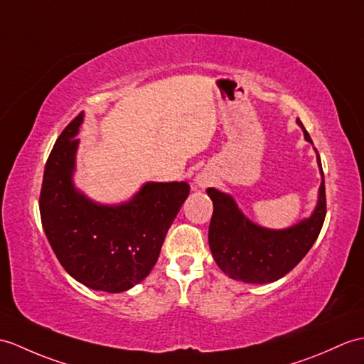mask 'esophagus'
<instances>
[{"label": "esophagus", "mask_w": 364, "mask_h": 364, "mask_svg": "<svg viewBox=\"0 0 364 364\" xmlns=\"http://www.w3.org/2000/svg\"><path fill=\"white\" fill-rule=\"evenodd\" d=\"M193 184H196V188H198V189H205L209 184V180L206 178V176L198 175V176H196V180H193Z\"/></svg>", "instance_id": "esophagus-1"}]
</instances>
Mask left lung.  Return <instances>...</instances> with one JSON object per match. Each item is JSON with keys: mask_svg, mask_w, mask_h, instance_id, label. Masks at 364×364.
<instances>
[{"mask_svg": "<svg viewBox=\"0 0 364 364\" xmlns=\"http://www.w3.org/2000/svg\"><path fill=\"white\" fill-rule=\"evenodd\" d=\"M296 122L304 138L311 142L302 122ZM316 156L323 178L316 208L309 218L287 230H267L252 223L231 196L214 188L206 191L214 205L208 235L209 248L225 274L248 284L274 282L290 273L314 247L326 218L324 173L318 151Z\"/></svg>", "mask_w": 364, "mask_h": 364, "instance_id": "left-lung-1", "label": "left lung"}]
</instances>
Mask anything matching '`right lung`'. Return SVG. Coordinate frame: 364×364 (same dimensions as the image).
<instances>
[{"instance_id": "1", "label": "right lung", "mask_w": 364, "mask_h": 364, "mask_svg": "<svg viewBox=\"0 0 364 364\" xmlns=\"http://www.w3.org/2000/svg\"><path fill=\"white\" fill-rule=\"evenodd\" d=\"M83 113L65 127L45 166L40 215L50 248L66 273L92 290L121 293L155 267L189 184L146 183L121 205H99L75 189L73 173Z\"/></svg>"}]
</instances>
